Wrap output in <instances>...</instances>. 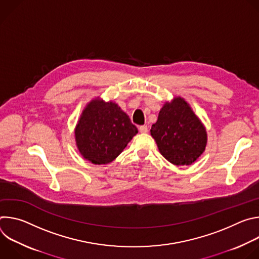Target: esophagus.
<instances>
[{"label": "esophagus", "mask_w": 259, "mask_h": 259, "mask_svg": "<svg viewBox=\"0 0 259 259\" xmlns=\"http://www.w3.org/2000/svg\"><path fill=\"white\" fill-rule=\"evenodd\" d=\"M139 132L140 133H147V131H149V129H147V126L145 125H142V126H139Z\"/></svg>", "instance_id": "34e87169"}]
</instances>
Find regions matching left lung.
<instances>
[{
  "mask_svg": "<svg viewBox=\"0 0 259 259\" xmlns=\"http://www.w3.org/2000/svg\"><path fill=\"white\" fill-rule=\"evenodd\" d=\"M151 135L161 155L176 166L195 163L204 153L208 139L204 124L180 96L164 103Z\"/></svg>",
  "mask_w": 259,
  "mask_h": 259,
  "instance_id": "obj_1",
  "label": "left lung"
}]
</instances>
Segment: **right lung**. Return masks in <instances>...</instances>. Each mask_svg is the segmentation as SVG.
<instances>
[{"label": "right lung", "instance_id": "1", "mask_svg": "<svg viewBox=\"0 0 259 259\" xmlns=\"http://www.w3.org/2000/svg\"><path fill=\"white\" fill-rule=\"evenodd\" d=\"M137 133L129 116L116 102L100 97L86 104L75 128L80 154L95 165L113 162Z\"/></svg>", "mask_w": 259, "mask_h": 259}]
</instances>
